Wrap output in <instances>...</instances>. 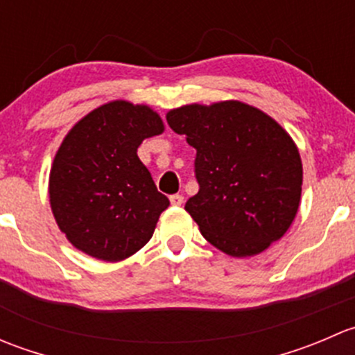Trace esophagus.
Returning <instances> with one entry per match:
<instances>
[{
  "label": "esophagus",
  "mask_w": 355,
  "mask_h": 355,
  "mask_svg": "<svg viewBox=\"0 0 355 355\" xmlns=\"http://www.w3.org/2000/svg\"><path fill=\"white\" fill-rule=\"evenodd\" d=\"M170 202H171V206H182V202H184V196H180V194L170 196Z\"/></svg>",
  "instance_id": "esophagus-1"
}]
</instances>
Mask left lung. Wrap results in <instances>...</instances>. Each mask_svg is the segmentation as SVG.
Segmentation results:
<instances>
[{
  "label": "left lung",
  "mask_w": 355,
  "mask_h": 355,
  "mask_svg": "<svg viewBox=\"0 0 355 355\" xmlns=\"http://www.w3.org/2000/svg\"><path fill=\"white\" fill-rule=\"evenodd\" d=\"M166 121L198 151L199 192L185 211L209 244L247 257L284 237L299 209L302 161L280 123L241 101L185 105Z\"/></svg>",
  "instance_id": "obj_1"
}]
</instances>
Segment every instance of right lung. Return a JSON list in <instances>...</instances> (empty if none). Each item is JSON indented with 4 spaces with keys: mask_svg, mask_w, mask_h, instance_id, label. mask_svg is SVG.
Returning a JSON list of instances; mask_svg holds the SVG:
<instances>
[{
    "mask_svg": "<svg viewBox=\"0 0 355 355\" xmlns=\"http://www.w3.org/2000/svg\"><path fill=\"white\" fill-rule=\"evenodd\" d=\"M163 130L156 111L121 99L71 127L49 171L53 216L71 245L116 263L148 244L170 200L157 192L137 148Z\"/></svg>",
    "mask_w": 355,
    "mask_h": 355,
    "instance_id": "right-lung-1",
    "label": "right lung"
}]
</instances>
